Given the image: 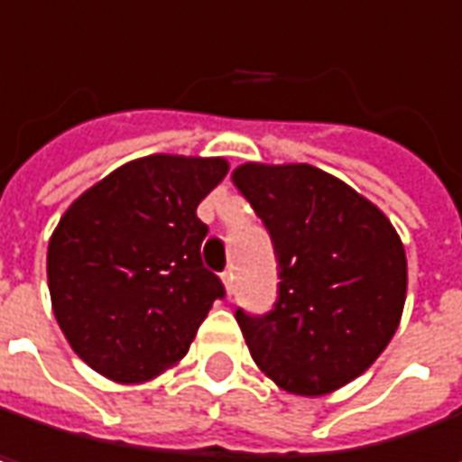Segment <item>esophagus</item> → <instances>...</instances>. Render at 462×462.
Returning a JSON list of instances; mask_svg holds the SVG:
<instances>
[{
	"label": "esophagus",
	"mask_w": 462,
	"mask_h": 462,
	"mask_svg": "<svg viewBox=\"0 0 462 462\" xmlns=\"http://www.w3.org/2000/svg\"><path fill=\"white\" fill-rule=\"evenodd\" d=\"M232 281H235V275H232V270H225V273H222V283H225V289H227V294H232Z\"/></svg>",
	"instance_id": "obj_1"
}]
</instances>
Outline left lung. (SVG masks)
Segmentation results:
<instances>
[{
  "instance_id": "1",
  "label": "left lung",
  "mask_w": 462,
  "mask_h": 462,
  "mask_svg": "<svg viewBox=\"0 0 462 462\" xmlns=\"http://www.w3.org/2000/svg\"><path fill=\"white\" fill-rule=\"evenodd\" d=\"M235 187L273 237L278 300L235 313L251 358L283 391L326 396L364 374L396 334L407 254L391 219L308 162H245Z\"/></svg>"
}]
</instances>
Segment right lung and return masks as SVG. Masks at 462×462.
<instances>
[{
	"instance_id": "right-lung-1",
	"label": "right lung",
	"mask_w": 462,
	"mask_h": 462,
	"mask_svg": "<svg viewBox=\"0 0 462 462\" xmlns=\"http://www.w3.org/2000/svg\"><path fill=\"white\" fill-rule=\"evenodd\" d=\"M225 157L149 154L112 171L60 217L47 245L52 313L98 374L134 385L179 364L222 281L203 267L200 200Z\"/></svg>"
}]
</instances>
